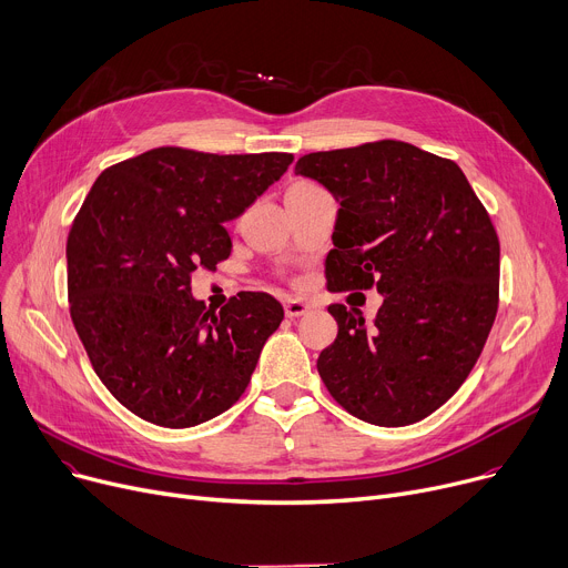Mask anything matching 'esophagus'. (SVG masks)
Instances as JSON below:
<instances>
[{
	"mask_svg": "<svg viewBox=\"0 0 568 568\" xmlns=\"http://www.w3.org/2000/svg\"><path fill=\"white\" fill-rule=\"evenodd\" d=\"M310 310H312V307L305 303V300H300V297H288L286 303H284V312H286L288 318L305 316Z\"/></svg>",
	"mask_w": 568,
	"mask_h": 568,
	"instance_id": "esophagus-1",
	"label": "esophagus"
}]
</instances>
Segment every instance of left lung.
I'll return each mask as SVG.
<instances>
[{"instance_id": "1", "label": "left lung", "mask_w": 568, "mask_h": 568, "mask_svg": "<svg viewBox=\"0 0 568 568\" xmlns=\"http://www.w3.org/2000/svg\"><path fill=\"white\" fill-rule=\"evenodd\" d=\"M295 174L339 202L329 291L383 293L372 323L329 305L339 332L318 355L335 402L362 422L408 426L470 376L499 303V241L454 160L381 140L307 153Z\"/></svg>"}]
</instances>
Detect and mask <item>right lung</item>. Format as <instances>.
Returning <instances> with one entry per match:
<instances>
[{"label": "right lung", "mask_w": 568, "mask_h": 568, "mask_svg": "<svg viewBox=\"0 0 568 568\" xmlns=\"http://www.w3.org/2000/svg\"><path fill=\"white\" fill-rule=\"evenodd\" d=\"M291 162V153L160 146L95 179L65 243L69 305L93 372L130 413L187 428L245 392L284 310L243 291L215 312L192 297L190 280L229 258L224 222Z\"/></svg>", "instance_id": "obj_1"}]
</instances>
